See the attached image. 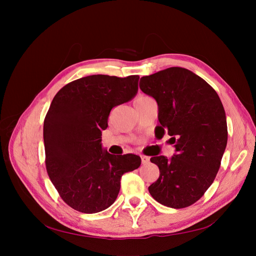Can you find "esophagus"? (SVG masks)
<instances>
[{
  "label": "esophagus",
  "instance_id": "obj_1",
  "mask_svg": "<svg viewBox=\"0 0 256 256\" xmlns=\"http://www.w3.org/2000/svg\"><path fill=\"white\" fill-rule=\"evenodd\" d=\"M141 160H142L143 164H147L150 162V158L146 157V156H141Z\"/></svg>",
  "mask_w": 256,
  "mask_h": 256
}]
</instances>
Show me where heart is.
<instances>
[{
  "instance_id": "obj_1",
  "label": "heart",
  "mask_w": 256,
  "mask_h": 256,
  "mask_svg": "<svg viewBox=\"0 0 256 256\" xmlns=\"http://www.w3.org/2000/svg\"><path fill=\"white\" fill-rule=\"evenodd\" d=\"M145 99H148V97H146V96H138V97L134 100V104L138 102H142V100H145Z\"/></svg>"
}]
</instances>
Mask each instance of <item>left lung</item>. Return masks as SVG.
I'll return each mask as SVG.
<instances>
[{
    "label": "left lung",
    "mask_w": 256,
    "mask_h": 256,
    "mask_svg": "<svg viewBox=\"0 0 256 256\" xmlns=\"http://www.w3.org/2000/svg\"><path fill=\"white\" fill-rule=\"evenodd\" d=\"M140 88L157 102V136L168 134L175 146L170 159L150 158L160 175L148 191L162 205L188 207L204 196L219 171L228 143L223 104L205 80L182 67L142 76Z\"/></svg>",
    "instance_id": "left-lung-1"
}]
</instances>
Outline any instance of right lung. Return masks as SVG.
<instances>
[{
  "instance_id": "right-lung-1",
  "label": "right lung",
  "mask_w": 256,
  "mask_h": 256,
  "mask_svg": "<svg viewBox=\"0 0 256 256\" xmlns=\"http://www.w3.org/2000/svg\"><path fill=\"white\" fill-rule=\"evenodd\" d=\"M138 79L84 76L65 85L52 100L44 122L46 168L60 198L76 210L96 214L110 207L122 174L141 164L136 154L115 156L102 144L110 111L136 95Z\"/></svg>"
}]
</instances>
